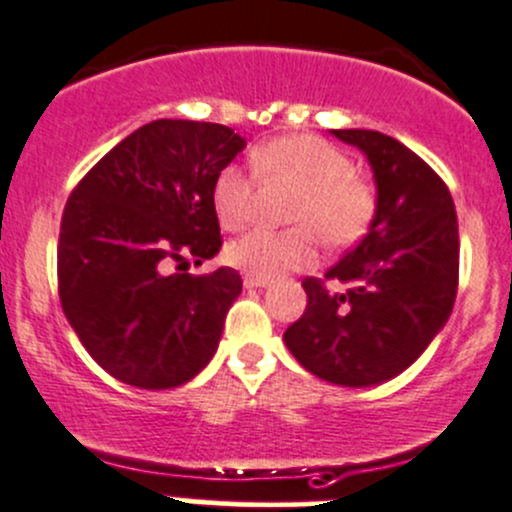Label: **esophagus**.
<instances>
[{
  "instance_id": "esophagus-1",
  "label": "esophagus",
  "mask_w": 512,
  "mask_h": 512,
  "mask_svg": "<svg viewBox=\"0 0 512 512\" xmlns=\"http://www.w3.org/2000/svg\"><path fill=\"white\" fill-rule=\"evenodd\" d=\"M244 286L246 288H266L268 286V278L254 276V273H246V276H244Z\"/></svg>"
}]
</instances>
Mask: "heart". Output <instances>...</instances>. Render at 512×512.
Here are the masks:
<instances>
[{"mask_svg":"<svg viewBox=\"0 0 512 512\" xmlns=\"http://www.w3.org/2000/svg\"><path fill=\"white\" fill-rule=\"evenodd\" d=\"M254 171L266 184L296 189L288 219L301 224L288 231L256 229L226 249L231 266L261 278L311 266L316 234L331 249L353 244L371 226L376 191L353 174V161L318 136H281L258 146L251 156ZM254 179L241 166L229 164L216 174L211 206L221 229L239 231L254 216Z\"/></svg>","mask_w":512,"mask_h":512,"instance_id":"obj_1","label":"heart"}]
</instances>
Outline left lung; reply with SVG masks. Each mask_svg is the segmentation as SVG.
Returning <instances> with one entry per match:
<instances>
[{"instance_id":"obj_1","label":"left lung","mask_w":512,"mask_h":512,"mask_svg":"<svg viewBox=\"0 0 512 512\" xmlns=\"http://www.w3.org/2000/svg\"><path fill=\"white\" fill-rule=\"evenodd\" d=\"M331 134L366 154L376 214L356 249L323 278L303 281L306 311L283 341L313 376L366 388L406 371L448 321L458 291V216L443 179L401 141L368 129Z\"/></svg>"}]
</instances>
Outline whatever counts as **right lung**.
I'll use <instances>...</instances> for the list:
<instances>
[{
  "label": "right lung",
  "mask_w": 512,
  "mask_h": 512,
  "mask_svg": "<svg viewBox=\"0 0 512 512\" xmlns=\"http://www.w3.org/2000/svg\"><path fill=\"white\" fill-rule=\"evenodd\" d=\"M244 146L224 124L156 119L96 161L69 196L59 298L82 346L116 381L164 391L214 358L239 271L166 276L164 266L219 254L211 186Z\"/></svg>",
  "instance_id": "add662e5"
}]
</instances>
